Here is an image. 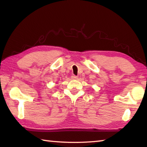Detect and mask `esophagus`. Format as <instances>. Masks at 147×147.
Here are the masks:
<instances>
[{
    "instance_id": "1",
    "label": "esophagus",
    "mask_w": 147,
    "mask_h": 147,
    "mask_svg": "<svg viewBox=\"0 0 147 147\" xmlns=\"http://www.w3.org/2000/svg\"><path fill=\"white\" fill-rule=\"evenodd\" d=\"M71 78L73 80H77V79H78V76H76L75 75H73L71 76Z\"/></svg>"
}]
</instances>
